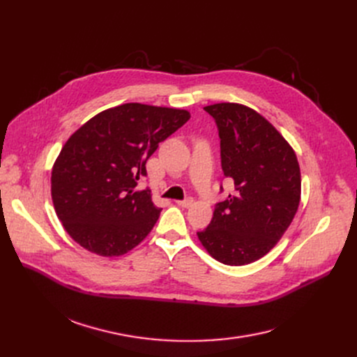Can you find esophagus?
Returning a JSON list of instances; mask_svg holds the SVG:
<instances>
[{
  "label": "esophagus",
  "instance_id": "esophagus-1",
  "mask_svg": "<svg viewBox=\"0 0 357 357\" xmlns=\"http://www.w3.org/2000/svg\"><path fill=\"white\" fill-rule=\"evenodd\" d=\"M179 207H183V208H190L191 205L194 204V199L192 198H186V199H183V201H175Z\"/></svg>",
  "mask_w": 357,
  "mask_h": 357
}]
</instances>
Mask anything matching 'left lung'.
Instances as JSON below:
<instances>
[{"label": "left lung", "mask_w": 357, "mask_h": 357, "mask_svg": "<svg viewBox=\"0 0 357 357\" xmlns=\"http://www.w3.org/2000/svg\"><path fill=\"white\" fill-rule=\"evenodd\" d=\"M217 123L221 167L234 190L215 205L201 245L224 265L264 257L284 236L301 199V172L284 136L257 111L236 102L204 107Z\"/></svg>", "instance_id": "left-lung-1"}]
</instances>
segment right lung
<instances>
[{
	"mask_svg": "<svg viewBox=\"0 0 357 357\" xmlns=\"http://www.w3.org/2000/svg\"><path fill=\"white\" fill-rule=\"evenodd\" d=\"M190 111L128 102L98 112L63 144L52 167V199L68 234L84 249L121 256L152 231L160 208L136 191L159 143Z\"/></svg>",
	"mask_w": 357,
	"mask_h": 357,
	"instance_id": "1",
	"label": "right lung"
}]
</instances>
